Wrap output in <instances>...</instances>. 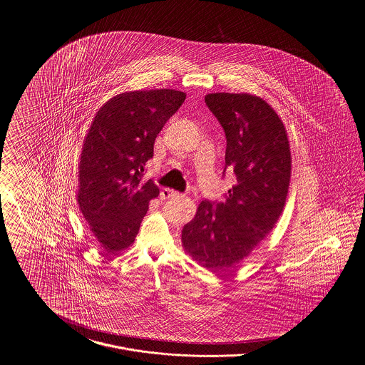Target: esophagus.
I'll use <instances>...</instances> for the list:
<instances>
[{
  "label": "esophagus",
  "instance_id": "1",
  "mask_svg": "<svg viewBox=\"0 0 365 365\" xmlns=\"http://www.w3.org/2000/svg\"><path fill=\"white\" fill-rule=\"evenodd\" d=\"M161 198L163 200H168V198H175V197H179V192L178 191L171 190V189H163L160 192Z\"/></svg>",
  "mask_w": 365,
  "mask_h": 365
}]
</instances>
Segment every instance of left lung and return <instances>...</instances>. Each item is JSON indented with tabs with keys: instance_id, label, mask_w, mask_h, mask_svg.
Returning a JSON list of instances; mask_svg holds the SVG:
<instances>
[{
	"instance_id": "left-lung-1",
	"label": "left lung",
	"mask_w": 365,
	"mask_h": 365,
	"mask_svg": "<svg viewBox=\"0 0 365 365\" xmlns=\"http://www.w3.org/2000/svg\"><path fill=\"white\" fill-rule=\"evenodd\" d=\"M209 110L226 134V170L237 185L225 202L202 201L182 230V243L192 260L216 272L227 269L271 232L282 215L290 185L292 153L277 112L252 94L212 93Z\"/></svg>"
}]
</instances>
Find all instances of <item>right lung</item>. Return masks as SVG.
<instances>
[{
  "instance_id": "1",
  "label": "right lung",
  "mask_w": 365,
  "mask_h": 365,
  "mask_svg": "<svg viewBox=\"0 0 365 365\" xmlns=\"http://www.w3.org/2000/svg\"><path fill=\"white\" fill-rule=\"evenodd\" d=\"M183 91L160 88L122 93L97 112L79 163L78 202L90 231L108 253L135 241L149 201L158 195L143 180L146 161L164 124L185 103Z\"/></svg>"
}]
</instances>
